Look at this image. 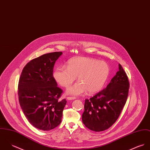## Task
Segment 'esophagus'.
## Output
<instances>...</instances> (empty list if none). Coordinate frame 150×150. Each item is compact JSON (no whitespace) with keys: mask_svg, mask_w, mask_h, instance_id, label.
Returning a JSON list of instances; mask_svg holds the SVG:
<instances>
[{"mask_svg":"<svg viewBox=\"0 0 150 150\" xmlns=\"http://www.w3.org/2000/svg\"><path fill=\"white\" fill-rule=\"evenodd\" d=\"M67 99L68 100H73L76 99L75 97H67Z\"/></svg>","mask_w":150,"mask_h":150,"instance_id":"34e87169","label":"esophagus"}]
</instances>
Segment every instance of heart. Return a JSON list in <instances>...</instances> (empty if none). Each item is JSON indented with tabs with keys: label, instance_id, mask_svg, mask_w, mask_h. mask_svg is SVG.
Returning <instances> with one entry per match:
<instances>
[{
	"label": "heart",
	"instance_id": "1",
	"mask_svg": "<svg viewBox=\"0 0 150 150\" xmlns=\"http://www.w3.org/2000/svg\"><path fill=\"white\" fill-rule=\"evenodd\" d=\"M110 73L107 63L84 56L71 59L68 66L57 67L53 72L56 81L64 87H69L76 79L78 82L67 90L68 94L80 96L88 91L90 94L99 92L106 82Z\"/></svg>",
	"mask_w": 150,
	"mask_h": 150
}]
</instances>
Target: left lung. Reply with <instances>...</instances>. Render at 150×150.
<instances>
[{"mask_svg":"<svg viewBox=\"0 0 150 150\" xmlns=\"http://www.w3.org/2000/svg\"><path fill=\"white\" fill-rule=\"evenodd\" d=\"M106 88L84 103L82 122L89 129L100 132L110 128L120 116L127 102L129 83L121 64Z\"/></svg>","mask_w":150,"mask_h":150,"instance_id":"1","label":"left lung"}]
</instances>
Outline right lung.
I'll use <instances>...</instances> for the list:
<instances>
[{"mask_svg":"<svg viewBox=\"0 0 150 150\" xmlns=\"http://www.w3.org/2000/svg\"><path fill=\"white\" fill-rule=\"evenodd\" d=\"M62 52L44 54L24 67L18 83V98L22 111L35 128L50 131L62 122L67 103L60 100L63 90L53 75L56 61Z\"/></svg>","mask_w":150,"mask_h":150,"instance_id":"obj_1","label":"right lung"}]
</instances>
